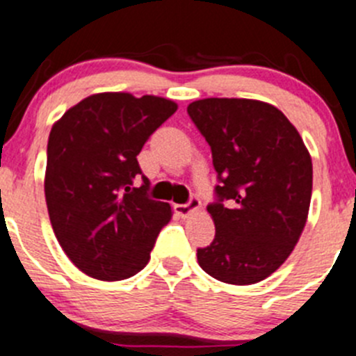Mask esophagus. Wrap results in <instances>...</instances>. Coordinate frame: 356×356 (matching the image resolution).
<instances>
[{"mask_svg":"<svg viewBox=\"0 0 356 356\" xmlns=\"http://www.w3.org/2000/svg\"><path fill=\"white\" fill-rule=\"evenodd\" d=\"M200 207H202V202L198 200L197 197H193L191 200L188 202V204H177L174 209H175V212L181 216V218H189L191 214H195L197 211H200Z\"/></svg>","mask_w":356,"mask_h":356,"instance_id":"esophagus-1","label":"esophagus"}]
</instances>
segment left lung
<instances>
[{"mask_svg":"<svg viewBox=\"0 0 356 356\" xmlns=\"http://www.w3.org/2000/svg\"><path fill=\"white\" fill-rule=\"evenodd\" d=\"M218 174L216 227L198 249L200 267L221 283L254 284L274 274L297 245L313 193V161L300 133L270 103L204 98L188 105Z\"/></svg>","mask_w":356,"mask_h":356,"instance_id":"obj_1","label":"left lung"}]
</instances>
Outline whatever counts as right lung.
Masks as SVG:
<instances>
[{
    "instance_id": "right-lung-1",
    "label": "right lung",
    "mask_w": 356,
    "mask_h": 356,
    "mask_svg": "<svg viewBox=\"0 0 356 356\" xmlns=\"http://www.w3.org/2000/svg\"><path fill=\"white\" fill-rule=\"evenodd\" d=\"M177 111L161 96L96 92L54 122L49 135L45 202L52 230L72 264L99 281H121L151 258L172 207L149 200L137 156Z\"/></svg>"
}]
</instances>
